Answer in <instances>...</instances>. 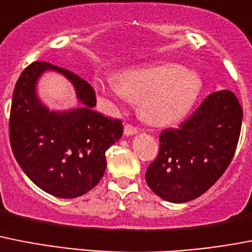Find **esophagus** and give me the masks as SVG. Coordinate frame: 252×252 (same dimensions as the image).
I'll return each mask as SVG.
<instances>
[{"label":"esophagus","instance_id":"1","mask_svg":"<svg viewBox=\"0 0 252 252\" xmlns=\"http://www.w3.org/2000/svg\"><path fill=\"white\" fill-rule=\"evenodd\" d=\"M137 128L134 127L132 125H126L124 128V134L126 135V136H132V135H136L137 134Z\"/></svg>","mask_w":252,"mask_h":252}]
</instances>
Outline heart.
Wrapping results in <instances>:
<instances>
[{
  "instance_id": "1",
  "label": "heart",
  "mask_w": 252,
  "mask_h": 252,
  "mask_svg": "<svg viewBox=\"0 0 252 252\" xmlns=\"http://www.w3.org/2000/svg\"><path fill=\"white\" fill-rule=\"evenodd\" d=\"M201 85L196 72L163 62L126 70L120 75V84L109 79L96 81L95 88L107 98L139 102L140 116L148 124L169 126L190 113Z\"/></svg>"
}]
</instances>
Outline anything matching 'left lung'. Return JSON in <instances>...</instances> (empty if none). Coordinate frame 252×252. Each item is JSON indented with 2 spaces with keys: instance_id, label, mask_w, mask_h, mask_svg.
Wrapping results in <instances>:
<instances>
[{
  "instance_id": "obj_1",
  "label": "left lung",
  "mask_w": 252,
  "mask_h": 252,
  "mask_svg": "<svg viewBox=\"0 0 252 252\" xmlns=\"http://www.w3.org/2000/svg\"><path fill=\"white\" fill-rule=\"evenodd\" d=\"M242 115L236 95L222 90L205 98L180 127L163 131L158 157L145 173L153 192L180 204L209 190L233 158Z\"/></svg>"
}]
</instances>
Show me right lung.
<instances>
[{
	"instance_id": "add662e5",
	"label": "right lung",
	"mask_w": 252,
	"mask_h": 252,
	"mask_svg": "<svg viewBox=\"0 0 252 252\" xmlns=\"http://www.w3.org/2000/svg\"><path fill=\"white\" fill-rule=\"evenodd\" d=\"M53 70L75 89L79 107L49 110L37 95V81ZM96 98L89 83L48 62H33L21 72L12 94L10 143L16 162L39 189L61 199L90 191L105 171V152L121 139L124 126L94 111Z\"/></svg>"
}]
</instances>
